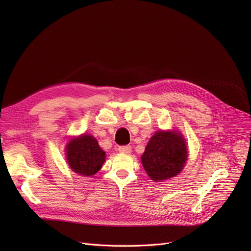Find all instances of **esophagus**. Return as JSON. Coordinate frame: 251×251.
I'll return each mask as SVG.
<instances>
[{
    "instance_id": "esophagus-1",
    "label": "esophagus",
    "mask_w": 251,
    "mask_h": 251,
    "mask_svg": "<svg viewBox=\"0 0 251 251\" xmlns=\"http://www.w3.org/2000/svg\"><path fill=\"white\" fill-rule=\"evenodd\" d=\"M118 151L120 153H124V154H130L132 151V148L131 146H123V147H119Z\"/></svg>"
}]
</instances>
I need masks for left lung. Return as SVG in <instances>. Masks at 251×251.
I'll return each mask as SVG.
<instances>
[{
    "label": "left lung",
    "instance_id": "1",
    "mask_svg": "<svg viewBox=\"0 0 251 251\" xmlns=\"http://www.w3.org/2000/svg\"><path fill=\"white\" fill-rule=\"evenodd\" d=\"M186 159V144L182 135L159 131L150 139L141 162L151 180L162 181L178 175Z\"/></svg>",
    "mask_w": 251,
    "mask_h": 251
}]
</instances>
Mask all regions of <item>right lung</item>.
<instances>
[{"mask_svg": "<svg viewBox=\"0 0 251 251\" xmlns=\"http://www.w3.org/2000/svg\"><path fill=\"white\" fill-rule=\"evenodd\" d=\"M66 153L70 169L83 176H93L101 169L105 159V153L90 135H82L69 141Z\"/></svg>", "mask_w": 251, "mask_h": 251, "instance_id": "right-lung-1", "label": "right lung"}]
</instances>
